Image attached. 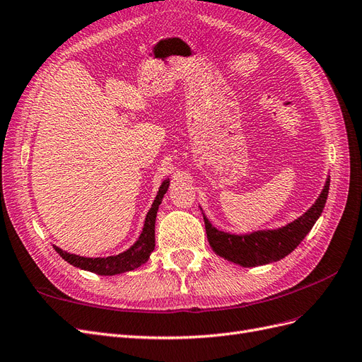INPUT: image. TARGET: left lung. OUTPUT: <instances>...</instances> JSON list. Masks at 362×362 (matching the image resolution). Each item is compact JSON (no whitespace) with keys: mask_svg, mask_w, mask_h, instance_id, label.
Masks as SVG:
<instances>
[{"mask_svg":"<svg viewBox=\"0 0 362 362\" xmlns=\"http://www.w3.org/2000/svg\"><path fill=\"white\" fill-rule=\"evenodd\" d=\"M329 192V178H327L325 189L319 199L300 216L298 221L270 231H257L247 235H234L222 233L211 226L208 218L204 217L205 231L208 243L218 257L243 267H255L269 264L273 261H279L299 246V243L311 231L317 218L320 217Z\"/></svg>","mask_w":362,"mask_h":362,"instance_id":"8db88e82","label":"left lung"}]
</instances>
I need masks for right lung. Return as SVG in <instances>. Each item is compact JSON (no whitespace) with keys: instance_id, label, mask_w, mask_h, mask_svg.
I'll return each mask as SVG.
<instances>
[{"instance_id":"right-lung-1","label":"right lung","mask_w":362,"mask_h":362,"mask_svg":"<svg viewBox=\"0 0 362 362\" xmlns=\"http://www.w3.org/2000/svg\"><path fill=\"white\" fill-rule=\"evenodd\" d=\"M168 187H169V180H164L158 190L157 198L154 204H152L151 210L148 211V216L145 218L144 231H141L137 242L128 250L122 252V254L115 255V257H107V258H86L80 255L68 254V252L62 250L57 246H54V249H56L57 254L64 261H68L69 264L83 270L93 272L96 275H103V276H112V275H117V273H124V272H129L140 267L148 261L151 252L156 247V217H157V211H158L163 196L168 192Z\"/></svg>"}]
</instances>
